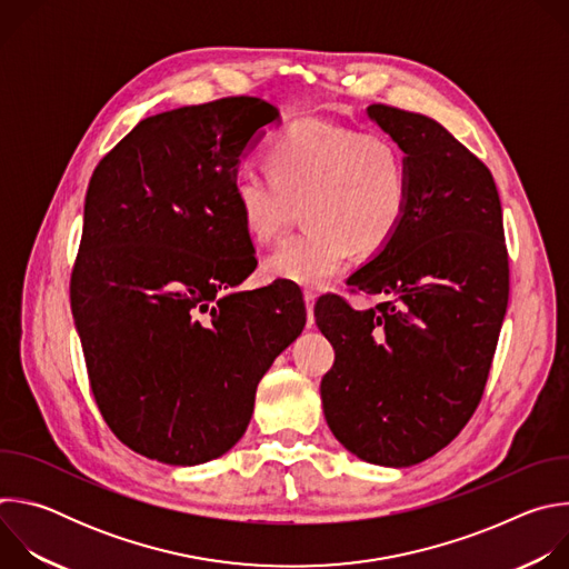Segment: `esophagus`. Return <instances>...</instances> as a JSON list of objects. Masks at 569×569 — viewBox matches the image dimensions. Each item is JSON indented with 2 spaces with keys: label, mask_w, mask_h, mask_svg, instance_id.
<instances>
[{
  "label": "esophagus",
  "mask_w": 569,
  "mask_h": 569,
  "mask_svg": "<svg viewBox=\"0 0 569 569\" xmlns=\"http://www.w3.org/2000/svg\"><path fill=\"white\" fill-rule=\"evenodd\" d=\"M315 299H317V295H315L312 290H303V301H306V319H308V329H312V327H315V312H312V308H315Z\"/></svg>",
  "instance_id": "1"
}]
</instances>
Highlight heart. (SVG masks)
<instances>
[{
    "instance_id": "b5f03b06",
    "label": "heart",
    "mask_w": 569,
    "mask_h": 569,
    "mask_svg": "<svg viewBox=\"0 0 569 569\" xmlns=\"http://www.w3.org/2000/svg\"><path fill=\"white\" fill-rule=\"evenodd\" d=\"M266 173L231 178L236 213L257 242L279 238L301 204L308 227L263 261L268 279L303 288L327 286L353 252L373 257L398 233L410 204V173L385 134L301 119L266 146Z\"/></svg>"
}]
</instances>
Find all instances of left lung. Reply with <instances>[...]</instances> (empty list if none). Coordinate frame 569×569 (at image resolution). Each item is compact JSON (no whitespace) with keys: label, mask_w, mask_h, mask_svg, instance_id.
<instances>
[{"label":"left lung","mask_w":569,"mask_h":569,"mask_svg":"<svg viewBox=\"0 0 569 569\" xmlns=\"http://www.w3.org/2000/svg\"><path fill=\"white\" fill-rule=\"evenodd\" d=\"M367 114L405 152L410 204L389 246L349 279L351 292L385 301L315 303L336 349L319 391L349 452L405 468L446 448L477 410L509 303V254L479 157L430 117L382 103Z\"/></svg>","instance_id":"left-lung-1"}]
</instances>
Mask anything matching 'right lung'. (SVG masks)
<instances>
[{"label":"right lung","mask_w":569,"mask_h":569,"mask_svg":"<svg viewBox=\"0 0 569 569\" xmlns=\"http://www.w3.org/2000/svg\"><path fill=\"white\" fill-rule=\"evenodd\" d=\"M277 117L257 97L161 112L92 173L71 312L103 421L148 459L224 455L252 419L259 380L306 323L290 283L222 295L257 268L231 178Z\"/></svg>","instance_id":"add662e5"}]
</instances>
